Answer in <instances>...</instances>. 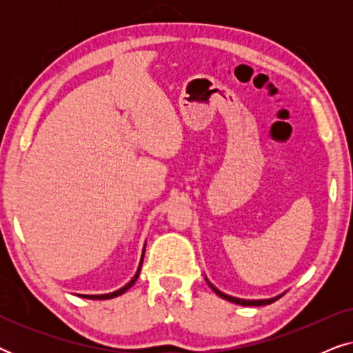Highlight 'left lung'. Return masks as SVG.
I'll return each mask as SVG.
<instances>
[{"label": "left lung", "instance_id": "obj_1", "mask_svg": "<svg viewBox=\"0 0 353 353\" xmlns=\"http://www.w3.org/2000/svg\"><path fill=\"white\" fill-rule=\"evenodd\" d=\"M209 283V286L214 289V292L216 294V296H220L221 299H225V301H230V302H233V303H238V305H244V307H260V305H268V303H272V302H274L276 301V299H279L281 296H278V297H273V299H260V301H248V299H238V297H233V296H228V294H225V292H221V291H219V289H216L214 284H212L210 281H207Z\"/></svg>", "mask_w": 353, "mask_h": 353}]
</instances>
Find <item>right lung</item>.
Wrapping results in <instances>:
<instances>
[{"mask_svg": "<svg viewBox=\"0 0 353 353\" xmlns=\"http://www.w3.org/2000/svg\"><path fill=\"white\" fill-rule=\"evenodd\" d=\"M143 257H144V250H143ZM143 257H141V262H139L138 272H137V274H134V276L132 278V281L125 284L123 288H120L119 291H114V292H109V294H98V296H86V294H80V297L93 299V301H105V299H114V297H117V296H122V294H123L125 291H128V289L132 288L133 284H134V281H137V279H138V276H139V270H141V265H143Z\"/></svg>", "mask_w": 353, "mask_h": 353, "instance_id": "obj_1", "label": "right lung"}]
</instances>
